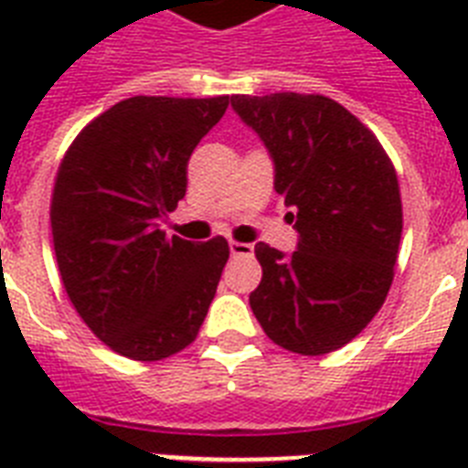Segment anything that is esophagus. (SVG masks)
<instances>
[{"label": "esophagus", "mask_w": 468, "mask_h": 468, "mask_svg": "<svg viewBox=\"0 0 468 468\" xmlns=\"http://www.w3.org/2000/svg\"><path fill=\"white\" fill-rule=\"evenodd\" d=\"M230 252H233L235 257H252L255 248H252V245H248V242L230 240Z\"/></svg>", "instance_id": "34e87169"}]
</instances>
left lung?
Here are the masks:
<instances>
[{"mask_svg": "<svg viewBox=\"0 0 468 468\" xmlns=\"http://www.w3.org/2000/svg\"><path fill=\"white\" fill-rule=\"evenodd\" d=\"M230 104L274 160L299 250L255 245L250 308L271 342L318 356L369 325L391 289L403 204L391 157L355 113L323 94H235Z\"/></svg>", "mask_w": 468, "mask_h": 468, "instance_id": "8db88e82", "label": "left lung"}]
</instances>
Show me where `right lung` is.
<instances>
[{"label": "right lung", "mask_w": 468, "mask_h": 468, "mask_svg": "<svg viewBox=\"0 0 468 468\" xmlns=\"http://www.w3.org/2000/svg\"><path fill=\"white\" fill-rule=\"evenodd\" d=\"M230 97H131L80 131L62 157L50 228L68 299L106 347L160 362L197 340L230 248L169 238L186 165Z\"/></svg>", "instance_id": "add662e5"}]
</instances>
